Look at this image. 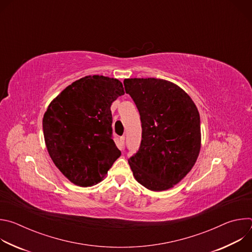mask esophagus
<instances>
[{
  "label": "esophagus",
  "instance_id": "esophagus-1",
  "mask_svg": "<svg viewBox=\"0 0 252 252\" xmlns=\"http://www.w3.org/2000/svg\"><path fill=\"white\" fill-rule=\"evenodd\" d=\"M125 139H126L125 136L120 137V150L121 151H123V148H124V145H125Z\"/></svg>",
  "mask_w": 252,
  "mask_h": 252
}]
</instances>
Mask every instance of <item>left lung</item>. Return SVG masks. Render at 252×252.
<instances>
[{
    "instance_id": "8db88e82",
    "label": "left lung",
    "mask_w": 252,
    "mask_h": 252,
    "mask_svg": "<svg viewBox=\"0 0 252 252\" xmlns=\"http://www.w3.org/2000/svg\"><path fill=\"white\" fill-rule=\"evenodd\" d=\"M141 122V141L128 158L136 181L153 191L173 188L190 171L200 151V118L190 96L160 79H126Z\"/></svg>"
}]
</instances>
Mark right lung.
Listing matches in <instances>:
<instances>
[{
  "mask_svg": "<svg viewBox=\"0 0 252 252\" xmlns=\"http://www.w3.org/2000/svg\"><path fill=\"white\" fill-rule=\"evenodd\" d=\"M124 94L117 79L88 76L66 87L48 106L43 119L47 150L69 182L83 188L96 185L120 158L111 105Z\"/></svg>",
  "mask_w": 252,
  "mask_h": 252,
  "instance_id": "1",
  "label": "right lung"
}]
</instances>
